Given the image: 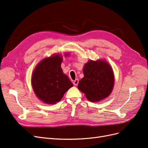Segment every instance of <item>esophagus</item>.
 I'll list each match as a JSON object with an SVG mask.
<instances>
[{"mask_svg":"<svg viewBox=\"0 0 148 148\" xmlns=\"http://www.w3.org/2000/svg\"><path fill=\"white\" fill-rule=\"evenodd\" d=\"M78 82H79L78 79H76L75 80H74L73 83V84L75 85V86H77V85H78Z\"/></svg>","mask_w":148,"mask_h":148,"instance_id":"obj_1","label":"esophagus"}]
</instances>
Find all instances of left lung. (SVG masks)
I'll use <instances>...</instances> for the list:
<instances>
[{"label": "left lung", "instance_id": "obj_1", "mask_svg": "<svg viewBox=\"0 0 148 148\" xmlns=\"http://www.w3.org/2000/svg\"><path fill=\"white\" fill-rule=\"evenodd\" d=\"M84 77L78 88L87 99L97 102L108 96L112 90L114 77L111 66L105 61L89 60L84 65Z\"/></svg>", "mask_w": 148, "mask_h": 148}]
</instances>
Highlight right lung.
<instances>
[{"label":"right lung","mask_w":148,"mask_h":148,"mask_svg":"<svg viewBox=\"0 0 148 148\" xmlns=\"http://www.w3.org/2000/svg\"><path fill=\"white\" fill-rule=\"evenodd\" d=\"M62 57L55 55L39 62L31 78L33 90L39 99L46 104L59 102L65 92L73 86L61 69Z\"/></svg>","instance_id":"right-lung-1"}]
</instances>
